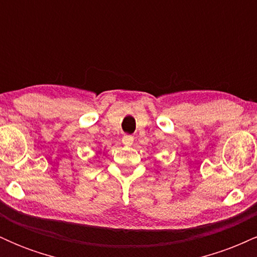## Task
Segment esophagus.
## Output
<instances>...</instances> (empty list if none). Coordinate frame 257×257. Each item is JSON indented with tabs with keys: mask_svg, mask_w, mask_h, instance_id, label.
<instances>
[{
	"mask_svg": "<svg viewBox=\"0 0 257 257\" xmlns=\"http://www.w3.org/2000/svg\"><path fill=\"white\" fill-rule=\"evenodd\" d=\"M133 141H134V138H133L132 135H129V134H124V135H123L122 143L124 144L125 146H131L132 144H133Z\"/></svg>",
	"mask_w": 257,
	"mask_h": 257,
	"instance_id": "obj_1",
	"label": "esophagus"
}]
</instances>
